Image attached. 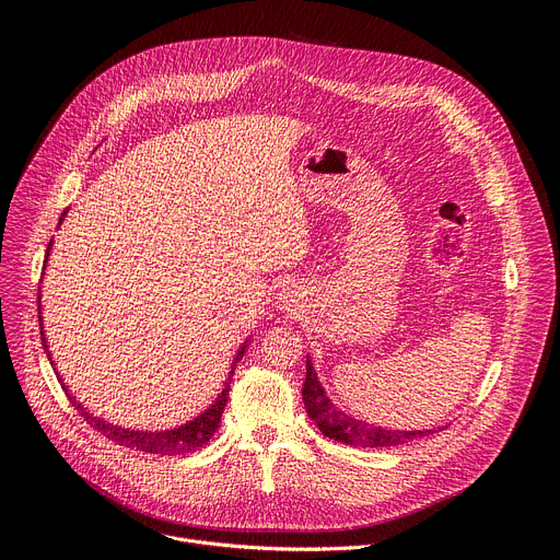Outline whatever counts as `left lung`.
Segmentation results:
<instances>
[{
  "label": "left lung",
  "mask_w": 560,
  "mask_h": 560,
  "mask_svg": "<svg viewBox=\"0 0 560 560\" xmlns=\"http://www.w3.org/2000/svg\"><path fill=\"white\" fill-rule=\"evenodd\" d=\"M302 397H304L306 413L315 422V427L327 438L338 440V443L349 447H395V445L408 443V440L429 435V431L381 429L347 416L345 410L331 404L325 388H322L317 372L311 363V357H306V381L302 388Z\"/></svg>",
  "instance_id": "1"
}]
</instances>
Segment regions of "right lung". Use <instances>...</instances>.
<instances>
[{"instance_id":"obj_1","label":"right lung","mask_w":560,"mask_h":560,"mask_svg":"<svg viewBox=\"0 0 560 560\" xmlns=\"http://www.w3.org/2000/svg\"><path fill=\"white\" fill-rule=\"evenodd\" d=\"M66 218V211L61 215V220H58V226H61ZM51 245L54 241H49L47 245V258H49V252H51ZM47 258H45V265H47ZM38 317H40V338H43V347H45V354L58 376V381H61L63 390L68 393L72 406L79 410L81 418L91 424L93 429H97L102 435H106L108 440H113V443H117L120 447H131L136 452H144V454H161V456H182V454H190L199 447H203L209 440L213 438V433L218 431L220 427V418L224 413V406H226V397H229V384H231V376H233V370L235 365L241 363L245 349L249 345V340L243 342V347L238 349V354L233 357V363H231V372H229V378L224 381V388L222 393L215 397V401L203 410V413H199L197 418H192L190 422L182 424V427H174V429H165V431H138V429H125V427H117V424H110L97 416H93L91 410H85L77 397H72V393L68 390V386L63 384V376L58 374L54 361H51V354H49V345L45 340V331H43V315H40V290H38Z\"/></svg>"}]
</instances>
